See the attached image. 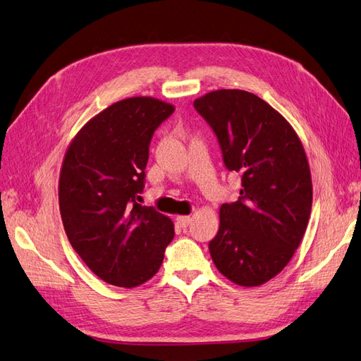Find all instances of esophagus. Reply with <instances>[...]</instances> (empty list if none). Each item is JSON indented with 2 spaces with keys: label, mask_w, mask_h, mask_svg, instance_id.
<instances>
[{
  "label": "esophagus",
  "mask_w": 361,
  "mask_h": 361,
  "mask_svg": "<svg viewBox=\"0 0 361 361\" xmlns=\"http://www.w3.org/2000/svg\"><path fill=\"white\" fill-rule=\"evenodd\" d=\"M176 221H178V224H179L182 228H186L191 224V216H178Z\"/></svg>",
  "instance_id": "obj_1"
}]
</instances>
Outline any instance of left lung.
<instances>
[{
    "mask_svg": "<svg viewBox=\"0 0 361 361\" xmlns=\"http://www.w3.org/2000/svg\"><path fill=\"white\" fill-rule=\"evenodd\" d=\"M194 107L214 130L224 164L242 176L239 200L219 209L210 257L231 282L258 287L290 263L307 227L312 179L303 145L255 94L219 90Z\"/></svg>",
    "mask_w": 361,
    "mask_h": 361,
    "instance_id": "1",
    "label": "left lung"
}]
</instances>
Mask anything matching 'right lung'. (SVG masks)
<instances>
[{
	"mask_svg": "<svg viewBox=\"0 0 361 361\" xmlns=\"http://www.w3.org/2000/svg\"><path fill=\"white\" fill-rule=\"evenodd\" d=\"M175 107L152 97L121 100L70 143L59 176L67 238L98 278L133 288L151 279L175 238L169 216L137 203L155 130Z\"/></svg>",
	"mask_w": 361,
	"mask_h": 361,
	"instance_id": "obj_1",
	"label": "right lung"
}]
</instances>
